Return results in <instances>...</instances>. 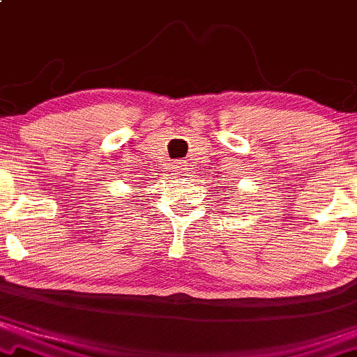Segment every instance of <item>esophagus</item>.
Segmentation results:
<instances>
[{"label": "esophagus", "instance_id": "1", "mask_svg": "<svg viewBox=\"0 0 357 357\" xmlns=\"http://www.w3.org/2000/svg\"><path fill=\"white\" fill-rule=\"evenodd\" d=\"M174 170L177 172V175H180V177H188V164L185 160L174 162Z\"/></svg>", "mask_w": 357, "mask_h": 357}]
</instances>
